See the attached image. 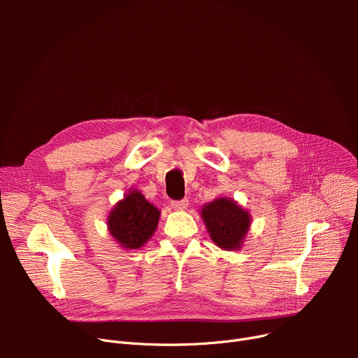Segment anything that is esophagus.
Wrapping results in <instances>:
<instances>
[{
  "instance_id": "1",
  "label": "esophagus",
  "mask_w": 358,
  "mask_h": 358,
  "mask_svg": "<svg viewBox=\"0 0 358 358\" xmlns=\"http://www.w3.org/2000/svg\"><path fill=\"white\" fill-rule=\"evenodd\" d=\"M171 206H173L176 210H185L187 206H189V199H182V200H178V201H173Z\"/></svg>"
}]
</instances>
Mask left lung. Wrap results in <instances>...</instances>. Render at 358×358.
Returning <instances> with one entry per match:
<instances>
[{"label": "left lung", "mask_w": 358, "mask_h": 358, "mask_svg": "<svg viewBox=\"0 0 358 358\" xmlns=\"http://www.w3.org/2000/svg\"><path fill=\"white\" fill-rule=\"evenodd\" d=\"M200 216L215 245L224 251H239L251 228V215L229 197H217L203 204Z\"/></svg>", "instance_id": "8db88e82"}]
</instances>
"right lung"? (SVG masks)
<instances>
[{
  "instance_id": "add662e5",
  "label": "right lung",
  "mask_w": 358,
  "mask_h": 358,
  "mask_svg": "<svg viewBox=\"0 0 358 358\" xmlns=\"http://www.w3.org/2000/svg\"><path fill=\"white\" fill-rule=\"evenodd\" d=\"M161 212L145 196L130 189L107 216V231L123 250H138L152 238Z\"/></svg>"
}]
</instances>
